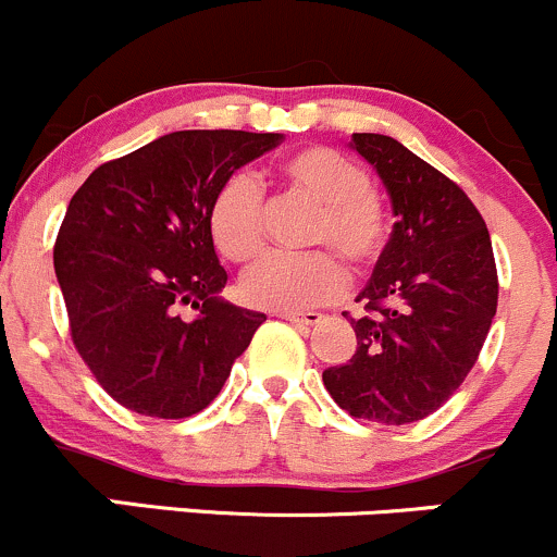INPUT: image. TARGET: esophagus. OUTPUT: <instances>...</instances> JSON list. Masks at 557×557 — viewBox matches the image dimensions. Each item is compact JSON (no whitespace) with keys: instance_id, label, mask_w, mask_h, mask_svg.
Masks as SVG:
<instances>
[{"instance_id":"esophagus-1","label":"esophagus","mask_w":557,"mask_h":557,"mask_svg":"<svg viewBox=\"0 0 557 557\" xmlns=\"http://www.w3.org/2000/svg\"><path fill=\"white\" fill-rule=\"evenodd\" d=\"M277 318L288 320L294 325H318L323 323V314L320 312H277Z\"/></svg>"}]
</instances>
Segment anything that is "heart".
I'll list each match as a JSON object with an SVG mask.
<instances>
[{
    "label": "heart",
    "instance_id": "1",
    "mask_svg": "<svg viewBox=\"0 0 557 557\" xmlns=\"http://www.w3.org/2000/svg\"><path fill=\"white\" fill-rule=\"evenodd\" d=\"M290 195L314 205L307 243L325 245L366 267L384 245V213L366 171L325 146L290 154L280 165ZM210 237L224 259L250 261L263 248V197L253 175L234 173L210 202ZM243 298L253 307L298 312L331 301L344 290V269L325 250L304 256L269 253L245 269Z\"/></svg>",
    "mask_w": 557,
    "mask_h": 557
}]
</instances>
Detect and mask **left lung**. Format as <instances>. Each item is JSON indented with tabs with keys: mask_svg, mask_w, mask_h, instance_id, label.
<instances>
[{
	"mask_svg": "<svg viewBox=\"0 0 557 557\" xmlns=\"http://www.w3.org/2000/svg\"><path fill=\"white\" fill-rule=\"evenodd\" d=\"M389 195L392 234L357 301L352 360L327 368L325 389L355 419L411 424L443 406L496 314L494 250L470 197L400 140L352 133Z\"/></svg>",
	"mask_w": 557,
	"mask_h": 557,
	"instance_id": "obj_1",
	"label": "left lung"
}]
</instances>
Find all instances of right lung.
I'll return each instance as SVG.
<instances>
[{"label":"right lung","instance_id":"add662e5","mask_svg":"<svg viewBox=\"0 0 557 557\" xmlns=\"http://www.w3.org/2000/svg\"><path fill=\"white\" fill-rule=\"evenodd\" d=\"M283 133L178 131L87 175L52 263L74 347L120 406L144 417L200 413L267 314L219 294L226 272L208 213L215 191ZM198 314L184 321L177 309Z\"/></svg>","mask_w":557,"mask_h":557}]
</instances>
